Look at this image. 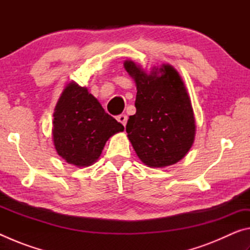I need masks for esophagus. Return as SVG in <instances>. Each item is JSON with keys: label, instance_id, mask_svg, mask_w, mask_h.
<instances>
[{"label": "esophagus", "instance_id": "esophagus-1", "mask_svg": "<svg viewBox=\"0 0 250 250\" xmlns=\"http://www.w3.org/2000/svg\"><path fill=\"white\" fill-rule=\"evenodd\" d=\"M117 120L119 121L120 124H122V125H124L125 126L126 121H128V117H126L125 115H120V116L117 117Z\"/></svg>", "mask_w": 250, "mask_h": 250}]
</instances>
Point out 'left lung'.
<instances>
[{"label": "left lung", "instance_id": "obj_1", "mask_svg": "<svg viewBox=\"0 0 250 250\" xmlns=\"http://www.w3.org/2000/svg\"><path fill=\"white\" fill-rule=\"evenodd\" d=\"M124 66L137 86V112L125 126L131 145L146 166H173L188 154L196 133L183 79L168 64L154 66L150 73L129 59Z\"/></svg>", "mask_w": 250, "mask_h": 250}]
</instances>
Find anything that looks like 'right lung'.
I'll return each instance as SVG.
<instances>
[{
	"label": "right lung",
	"mask_w": 250,
	"mask_h": 250,
	"mask_svg": "<svg viewBox=\"0 0 250 250\" xmlns=\"http://www.w3.org/2000/svg\"><path fill=\"white\" fill-rule=\"evenodd\" d=\"M53 117L52 134L57 154L78 167L97 162L109 138L125 130L86 87L75 82L66 84Z\"/></svg>",
	"instance_id": "right-lung-1"
}]
</instances>
